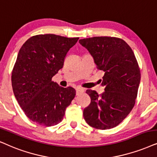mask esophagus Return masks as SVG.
Listing matches in <instances>:
<instances>
[{"instance_id":"34e87169","label":"esophagus","mask_w":157,"mask_h":157,"mask_svg":"<svg viewBox=\"0 0 157 157\" xmlns=\"http://www.w3.org/2000/svg\"><path fill=\"white\" fill-rule=\"evenodd\" d=\"M76 95H78L80 93L83 92V91H84V89L83 88H81V87H78V88L76 89Z\"/></svg>"}]
</instances>
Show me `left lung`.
Returning a JSON list of instances; mask_svg holds the SVG:
<instances>
[{
  "mask_svg": "<svg viewBox=\"0 0 157 157\" xmlns=\"http://www.w3.org/2000/svg\"><path fill=\"white\" fill-rule=\"evenodd\" d=\"M79 43L93 57L97 68L105 72V91L99 95L86 90L91 102L83 109L84 120L97 129L116 127L131 113L137 97L141 73L135 55L123 40L113 36L82 39Z\"/></svg>",
  "mask_w": 157,
  "mask_h": 157,
  "instance_id": "1",
  "label": "left lung"
}]
</instances>
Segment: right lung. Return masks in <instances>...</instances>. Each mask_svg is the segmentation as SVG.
<instances>
[{
  "label": "right lung",
  "mask_w": 157,
  "mask_h": 157,
  "mask_svg": "<svg viewBox=\"0 0 157 157\" xmlns=\"http://www.w3.org/2000/svg\"><path fill=\"white\" fill-rule=\"evenodd\" d=\"M78 40L39 34L20 49L12 71V88L20 107L33 122L49 127L63 118L76 90L60 86L52 78L63 68L67 52Z\"/></svg>",
  "instance_id": "1"
}]
</instances>
